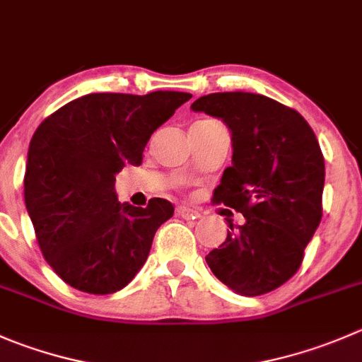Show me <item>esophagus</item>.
Returning <instances> with one entry per match:
<instances>
[{"label":"esophagus","mask_w":362,"mask_h":362,"mask_svg":"<svg viewBox=\"0 0 362 362\" xmlns=\"http://www.w3.org/2000/svg\"><path fill=\"white\" fill-rule=\"evenodd\" d=\"M177 216L184 217V219H196L199 216V212L196 209H191V206L180 205L177 206Z\"/></svg>","instance_id":"esophagus-1"}]
</instances>
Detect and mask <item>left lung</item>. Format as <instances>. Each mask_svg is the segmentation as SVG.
<instances>
[{
  "label": "left lung",
  "mask_w": 362,
  "mask_h": 362,
  "mask_svg": "<svg viewBox=\"0 0 362 362\" xmlns=\"http://www.w3.org/2000/svg\"><path fill=\"white\" fill-rule=\"evenodd\" d=\"M231 132V166L214 191L245 217L205 256L219 281L255 297L288 281L322 221L325 164L313 129L292 107L247 92L210 93L191 104Z\"/></svg>",
  "instance_id": "1"
}]
</instances>
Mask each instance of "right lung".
<instances>
[{"instance_id": "right-lung-1", "label": "right lung", "mask_w": 362, "mask_h": 362, "mask_svg": "<svg viewBox=\"0 0 362 362\" xmlns=\"http://www.w3.org/2000/svg\"><path fill=\"white\" fill-rule=\"evenodd\" d=\"M184 92L90 93L65 104L35 131L24 202L45 262L74 288L115 293L145 265L168 199L145 209L120 203L117 173L139 166L156 129L191 99Z\"/></svg>"}]
</instances>
